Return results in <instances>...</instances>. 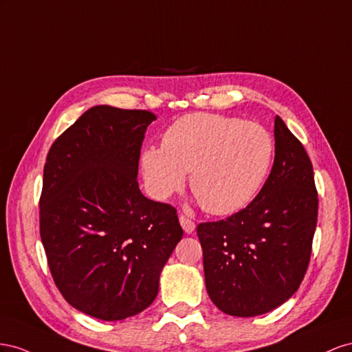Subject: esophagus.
Returning a JSON list of instances; mask_svg holds the SVG:
<instances>
[{"label":"esophagus","instance_id":"esophagus-1","mask_svg":"<svg viewBox=\"0 0 352 352\" xmlns=\"http://www.w3.org/2000/svg\"><path fill=\"white\" fill-rule=\"evenodd\" d=\"M179 224H182L183 230H184V232H186L187 234L193 233V232H195V228H196V226H195L193 221L190 219V218H187L186 215H179Z\"/></svg>","mask_w":352,"mask_h":352}]
</instances>
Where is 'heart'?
<instances>
[{
	"label": "heart",
	"instance_id": "b5f03b06",
	"mask_svg": "<svg viewBox=\"0 0 352 352\" xmlns=\"http://www.w3.org/2000/svg\"><path fill=\"white\" fill-rule=\"evenodd\" d=\"M274 138L256 122L195 113L179 118L162 137V148L142 153L147 187L165 199L184 184L214 215L246 208L263 188L274 159Z\"/></svg>",
	"mask_w": 352,
	"mask_h": 352
}]
</instances>
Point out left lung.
<instances>
[{
  "label": "left lung",
  "instance_id": "1",
  "mask_svg": "<svg viewBox=\"0 0 352 352\" xmlns=\"http://www.w3.org/2000/svg\"><path fill=\"white\" fill-rule=\"evenodd\" d=\"M274 164L237 214L197 226L210 300L228 316L255 317L285 304L304 280L317 226L313 164L280 116Z\"/></svg>",
  "mask_w": 352,
  "mask_h": 352
}]
</instances>
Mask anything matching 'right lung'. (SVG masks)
Wrapping results in <instances>:
<instances>
[{"label":"right lung","mask_w":352,"mask_h":352,"mask_svg":"<svg viewBox=\"0 0 352 352\" xmlns=\"http://www.w3.org/2000/svg\"><path fill=\"white\" fill-rule=\"evenodd\" d=\"M156 116L94 106L53 143L44 165L39 233L60 294L91 317L142 313L183 237L177 209L138 188L140 150Z\"/></svg>","instance_id":"1"}]
</instances>
